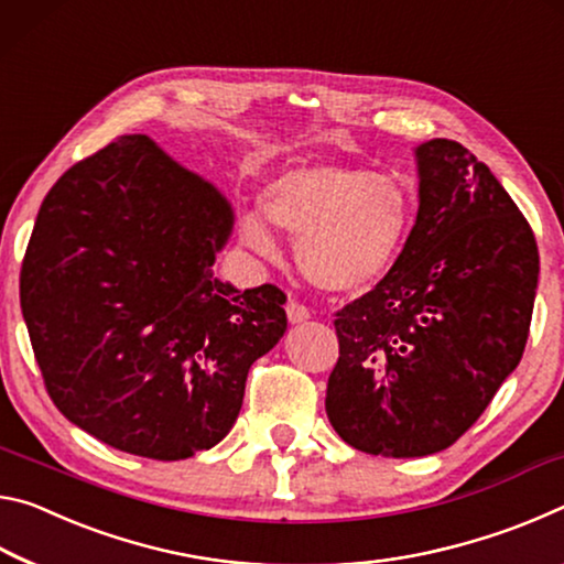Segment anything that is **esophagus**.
Listing matches in <instances>:
<instances>
[{"instance_id":"esophagus-1","label":"esophagus","mask_w":564,"mask_h":564,"mask_svg":"<svg viewBox=\"0 0 564 564\" xmlns=\"http://www.w3.org/2000/svg\"><path fill=\"white\" fill-rule=\"evenodd\" d=\"M288 319L292 322V325H300V322H307L310 319V310L304 307V304H300L297 300H288Z\"/></svg>"}]
</instances>
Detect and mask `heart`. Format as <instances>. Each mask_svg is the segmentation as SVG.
<instances>
[{
	"mask_svg": "<svg viewBox=\"0 0 564 564\" xmlns=\"http://www.w3.org/2000/svg\"><path fill=\"white\" fill-rule=\"evenodd\" d=\"M414 187L394 172L349 164H310L264 187L262 214L242 217V239L272 254L270 227L297 239L304 280L329 294H359L382 282L408 242Z\"/></svg>",
	"mask_w": 564,
	"mask_h": 564,
	"instance_id": "b5f03b06",
	"label": "heart"
}]
</instances>
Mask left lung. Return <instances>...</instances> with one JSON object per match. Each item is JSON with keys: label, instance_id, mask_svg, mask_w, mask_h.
<instances>
[{"label": "left lung", "instance_id": "obj_1", "mask_svg": "<svg viewBox=\"0 0 564 564\" xmlns=\"http://www.w3.org/2000/svg\"><path fill=\"white\" fill-rule=\"evenodd\" d=\"M420 209L394 267L337 312L327 417L367 455L424 457L465 435L520 365L540 254L490 167L452 140L414 150Z\"/></svg>", "mask_w": 564, "mask_h": 564}]
</instances>
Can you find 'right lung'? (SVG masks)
I'll list each match as a JSON object with an SVG mask.
<instances>
[{
  "mask_svg": "<svg viewBox=\"0 0 564 564\" xmlns=\"http://www.w3.org/2000/svg\"><path fill=\"white\" fill-rule=\"evenodd\" d=\"M215 184L124 134L44 197L20 300L52 402L105 445L150 459L215 447L254 359L288 329L274 284L212 274L232 232Z\"/></svg>",
  "mask_w": 564,
  "mask_h": 564,
  "instance_id": "obj_1",
  "label": "right lung"
}]
</instances>
